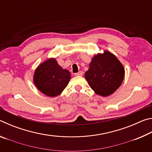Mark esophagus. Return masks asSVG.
Segmentation results:
<instances>
[{
  "label": "esophagus",
  "instance_id": "34e87169",
  "mask_svg": "<svg viewBox=\"0 0 152 152\" xmlns=\"http://www.w3.org/2000/svg\"><path fill=\"white\" fill-rule=\"evenodd\" d=\"M74 76H82V72H78V73H75L74 74Z\"/></svg>",
  "mask_w": 152,
  "mask_h": 152
}]
</instances>
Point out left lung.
<instances>
[{"label":"left lung","mask_w":152,"mask_h":152,"mask_svg":"<svg viewBox=\"0 0 152 152\" xmlns=\"http://www.w3.org/2000/svg\"><path fill=\"white\" fill-rule=\"evenodd\" d=\"M85 78L94 92L108 96L119 88L125 76V68L113 53L104 50L92 58Z\"/></svg>","instance_id":"1"}]
</instances>
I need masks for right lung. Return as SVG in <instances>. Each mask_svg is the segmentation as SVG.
I'll return each instance as SVG.
<instances>
[{
	"label": "right lung",
	"instance_id": "obj_1",
	"mask_svg": "<svg viewBox=\"0 0 152 152\" xmlns=\"http://www.w3.org/2000/svg\"><path fill=\"white\" fill-rule=\"evenodd\" d=\"M70 78V72L61 68L53 58L39 64L33 75V82L37 89L50 97L60 94L68 85Z\"/></svg>",
	"mask_w": 152,
	"mask_h": 152
}]
</instances>
